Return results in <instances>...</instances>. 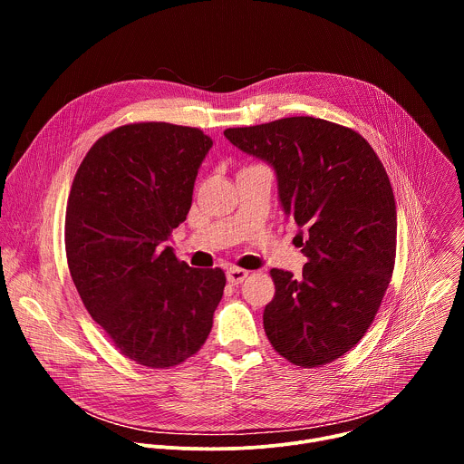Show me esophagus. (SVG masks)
<instances>
[{
  "label": "esophagus",
  "mask_w": 464,
  "mask_h": 464,
  "mask_svg": "<svg viewBox=\"0 0 464 464\" xmlns=\"http://www.w3.org/2000/svg\"><path fill=\"white\" fill-rule=\"evenodd\" d=\"M247 276H249L247 270H242V268H237V266H231V268L227 270V281H229L231 285H240V283H244Z\"/></svg>",
  "instance_id": "34e87169"
}]
</instances>
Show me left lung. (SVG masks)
<instances>
[{"label":"left lung","instance_id":"1","mask_svg":"<svg viewBox=\"0 0 464 464\" xmlns=\"http://www.w3.org/2000/svg\"><path fill=\"white\" fill-rule=\"evenodd\" d=\"M224 136L276 169L286 218L303 229V276L270 272L276 295L264 330L272 347L304 369L342 358L374 321L394 268L396 206L380 158L356 130L315 117Z\"/></svg>","mask_w":464,"mask_h":464}]
</instances>
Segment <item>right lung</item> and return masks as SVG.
I'll return each instance as SVG.
<instances>
[{
	"label": "right lung",
	"instance_id": "add662e5",
	"mask_svg": "<svg viewBox=\"0 0 464 464\" xmlns=\"http://www.w3.org/2000/svg\"><path fill=\"white\" fill-rule=\"evenodd\" d=\"M211 147L200 128L122 124L93 143L70 190L65 255L77 292L115 349L149 369L200 351L224 294L220 268H190L165 246Z\"/></svg>",
	"mask_w": 464,
	"mask_h": 464
}]
</instances>
